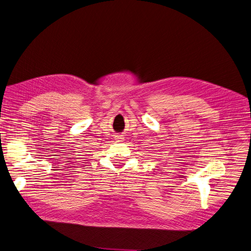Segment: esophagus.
<instances>
[{
  "instance_id": "1",
  "label": "esophagus",
  "mask_w": 251,
  "mask_h": 251,
  "mask_svg": "<svg viewBox=\"0 0 251 251\" xmlns=\"http://www.w3.org/2000/svg\"><path fill=\"white\" fill-rule=\"evenodd\" d=\"M115 139L118 140V141H122L123 140V135H116Z\"/></svg>"
}]
</instances>
